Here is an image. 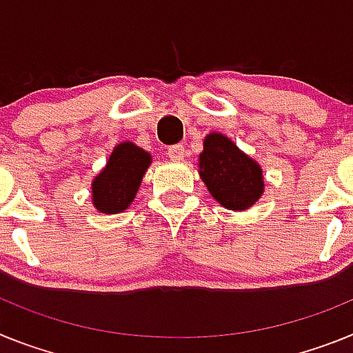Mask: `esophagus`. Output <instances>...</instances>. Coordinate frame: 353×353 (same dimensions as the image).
Returning a JSON list of instances; mask_svg holds the SVG:
<instances>
[{"label": "esophagus", "instance_id": "1", "mask_svg": "<svg viewBox=\"0 0 353 353\" xmlns=\"http://www.w3.org/2000/svg\"><path fill=\"white\" fill-rule=\"evenodd\" d=\"M167 154H168V158L172 159V161H183V159H185V147L183 145L168 147Z\"/></svg>", "mask_w": 353, "mask_h": 353}]
</instances>
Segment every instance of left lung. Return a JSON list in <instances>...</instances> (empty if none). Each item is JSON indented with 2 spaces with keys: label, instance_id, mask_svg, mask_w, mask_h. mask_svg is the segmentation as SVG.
Listing matches in <instances>:
<instances>
[{
  "label": "left lung",
  "instance_id": "1",
  "mask_svg": "<svg viewBox=\"0 0 353 353\" xmlns=\"http://www.w3.org/2000/svg\"><path fill=\"white\" fill-rule=\"evenodd\" d=\"M199 168L210 194L228 210H249L254 202L259 201L265 190L263 170L257 161L240 151L222 133H210L204 139Z\"/></svg>",
  "mask_w": 353,
  "mask_h": 353
}]
</instances>
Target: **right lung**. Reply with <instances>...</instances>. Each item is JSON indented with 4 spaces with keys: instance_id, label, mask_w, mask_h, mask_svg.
Returning a JSON list of instances; mask_svg holds the SVG:
<instances>
[{
    "instance_id": "1",
    "label": "right lung",
    "mask_w": 353,
    "mask_h": 353,
    "mask_svg": "<svg viewBox=\"0 0 353 353\" xmlns=\"http://www.w3.org/2000/svg\"><path fill=\"white\" fill-rule=\"evenodd\" d=\"M151 154L133 142L119 143L106 167L92 181V202L99 213L117 214L133 202Z\"/></svg>"
}]
</instances>
